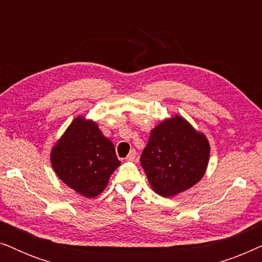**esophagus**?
Wrapping results in <instances>:
<instances>
[{
	"instance_id": "obj_1",
	"label": "esophagus",
	"mask_w": 262,
	"mask_h": 262,
	"mask_svg": "<svg viewBox=\"0 0 262 262\" xmlns=\"http://www.w3.org/2000/svg\"><path fill=\"white\" fill-rule=\"evenodd\" d=\"M136 157H137V152H136V150H131V151L128 152V155L126 156V161H135Z\"/></svg>"
}]
</instances>
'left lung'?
Returning <instances> with one entry per match:
<instances>
[{
	"label": "left lung",
	"mask_w": 262,
	"mask_h": 262,
	"mask_svg": "<svg viewBox=\"0 0 262 262\" xmlns=\"http://www.w3.org/2000/svg\"><path fill=\"white\" fill-rule=\"evenodd\" d=\"M209 155L205 136L177 116L151 131L141 164L154 191L171 196L191 188L203 178Z\"/></svg>",
	"instance_id": "obj_1"
}]
</instances>
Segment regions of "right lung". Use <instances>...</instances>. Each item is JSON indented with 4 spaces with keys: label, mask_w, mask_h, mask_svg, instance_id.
I'll use <instances>...</instances> for the list:
<instances>
[{
    "label": "right lung",
    "mask_w": 262,
    "mask_h": 262,
    "mask_svg": "<svg viewBox=\"0 0 262 262\" xmlns=\"http://www.w3.org/2000/svg\"><path fill=\"white\" fill-rule=\"evenodd\" d=\"M51 163L60 180L80 194L93 198L105 189L120 161L113 143L98 125L78 117L52 149Z\"/></svg>",
    "instance_id": "add662e5"
}]
</instances>
